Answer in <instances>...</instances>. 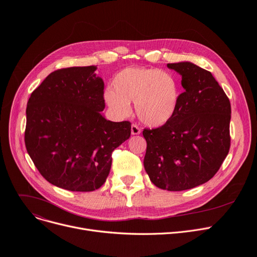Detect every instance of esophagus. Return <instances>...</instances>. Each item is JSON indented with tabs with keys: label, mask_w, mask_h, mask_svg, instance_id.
Segmentation results:
<instances>
[{
	"label": "esophagus",
	"mask_w": 257,
	"mask_h": 257,
	"mask_svg": "<svg viewBox=\"0 0 257 257\" xmlns=\"http://www.w3.org/2000/svg\"><path fill=\"white\" fill-rule=\"evenodd\" d=\"M141 133V129L139 128L138 125L136 124H132L131 125V134L132 136H138V134Z\"/></svg>",
	"instance_id": "1"
}]
</instances>
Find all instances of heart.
Masks as SVG:
<instances>
[{
  "label": "heart",
  "mask_w": 257,
  "mask_h": 257,
  "mask_svg": "<svg viewBox=\"0 0 257 257\" xmlns=\"http://www.w3.org/2000/svg\"><path fill=\"white\" fill-rule=\"evenodd\" d=\"M103 97L114 116L127 117L131 112L130 102H134L142 123L159 127L168 123L176 111L180 87L177 78L170 72L131 66L114 76L112 87H107Z\"/></svg>",
  "instance_id": "heart-1"
}]
</instances>
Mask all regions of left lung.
Listing matches in <instances>:
<instances>
[{
	"label": "left lung",
	"instance_id": "1",
	"mask_svg": "<svg viewBox=\"0 0 257 257\" xmlns=\"http://www.w3.org/2000/svg\"><path fill=\"white\" fill-rule=\"evenodd\" d=\"M182 78L184 91L173 117L145 129L144 167L161 190L179 192L211 179L230 148L231 106L212 74L188 61L168 63Z\"/></svg>",
	"mask_w": 257,
	"mask_h": 257
}]
</instances>
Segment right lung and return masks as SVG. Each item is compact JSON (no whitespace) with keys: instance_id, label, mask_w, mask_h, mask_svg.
<instances>
[{"instance_id":"1","label":"right lung","mask_w":257,"mask_h":257,"mask_svg":"<svg viewBox=\"0 0 257 257\" xmlns=\"http://www.w3.org/2000/svg\"><path fill=\"white\" fill-rule=\"evenodd\" d=\"M97 66L51 73L27 103L25 144L43 177L72 192L101 187L115 148L130 138L129 121L107 120Z\"/></svg>"}]
</instances>
